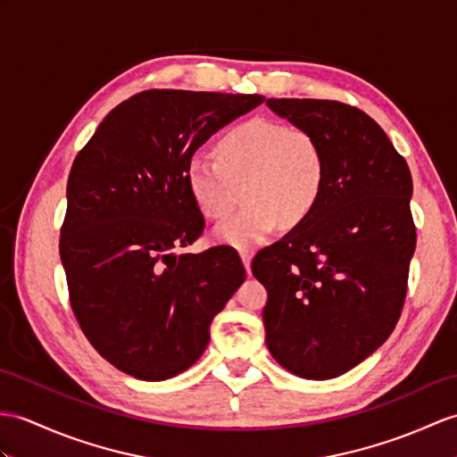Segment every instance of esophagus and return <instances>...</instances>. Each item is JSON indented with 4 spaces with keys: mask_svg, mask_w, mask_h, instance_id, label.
Here are the masks:
<instances>
[{
    "mask_svg": "<svg viewBox=\"0 0 457 457\" xmlns=\"http://www.w3.org/2000/svg\"><path fill=\"white\" fill-rule=\"evenodd\" d=\"M239 254H241V261L243 264H245V270L247 274L251 272V257H253V251L251 249H239Z\"/></svg>",
    "mask_w": 457,
    "mask_h": 457,
    "instance_id": "esophagus-1",
    "label": "esophagus"
}]
</instances>
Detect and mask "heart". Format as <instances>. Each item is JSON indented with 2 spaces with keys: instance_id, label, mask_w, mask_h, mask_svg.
<instances>
[{
  "instance_id": "obj_1",
  "label": "heart",
  "mask_w": 457,
  "mask_h": 457,
  "mask_svg": "<svg viewBox=\"0 0 457 457\" xmlns=\"http://www.w3.org/2000/svg\"><path fill=\"white\" fill-rule=\"evenodd\" d=\"M185 177L196 206L210 220L228 218L243 187L247 203L214 236L228 245L249 247L282 221L298 226L313 214L323 196L327 162L312 132L254 119L221 136L216 157H190Z\"/></svg>"
}]
</instances>
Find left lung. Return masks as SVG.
Here are the masks:
<instances>
[{"instance_id":"8db88e82","label":"left lung","mask_w":457,"mask_h":457,"mask_svg":"<svg viewBox=\"0 0 457 457\" xmlns=\"http://www.w3.org/2000/svg\"><path fill=\"white\" fill-rule=\"evenodd\" d=\"M321 142L325 188L313 214L253 259L269 292L270 354L305 379L337 378L387 341L405 305L417 245L409 165L381 126L346 103L269 99Z\"/></svg>"}]
</instances>
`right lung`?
Listing matches in <instances>:
<instances>
[{
	"mask_svg": "<svg viewBox=\"0 0 457 457\" xmlns=\"http://www.w3.org/2000/svg\"><path fill=\"white\" fill-rule=\"evenodd\" d=\"M262 95L147 89L114 107L73 159L60 229L71 312L120 372L162 381L193 366L245 280L237 253L173 254L204 231L187 185L198 145Z\"/></svg>",
	"mask_w": 457,
	"mask_h": 457,
	"instance_id": "obj_1",
	"label": "right lung"
}]
</instances>
